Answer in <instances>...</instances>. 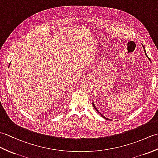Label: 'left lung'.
Segmentation results:
<instances>
[{
    "mask_svg": "<svg viewBox=\"0 0 158 158\" xmlns=\"http://www.w3.org/2000/svg\"><path fill=\"white\" fill-rule=\"evenodd\" d=\"M143 48H144V46H143ZM144 49H145V48H144ZM145 54H146V52H145ZM146 56H147V54H146ZM147 58H149V59L150 60V58H149V57H148V56H147ZM93 106H94V108H95V109H96V106H95V105H94V103H93ZM96 110H97V109H96ZM97 111H98V110H97ZM98 113H99V112H98ZM100 115H101V114H100ZM102 117H104V116H102ZM104 118H105L106 119H107V118H106V117H104Z\"/></svg>",
    "mask_w": 158,
    "mask_h": 158,
    "instance_id": "8db88e82",
    "label": "left lung"
}]
</instances>
